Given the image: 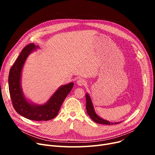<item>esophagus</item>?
<instances>
[{
  "mask_svg": "<svg viewBox=\"0 0 155 155\" xmlns=\"http://www.w3.org/2000/svg\"><path fill=\"white\" fill-rule=\"evenodd\" d=\"M77 84L79 86H84L87 84V82L84 79H79L77 81Z\"/></svg>",
  "mask_w": 155,
  "mask_h": 155,
  "instance_id": "esophagus-1",
  "label": "esophagus"
}]
</instances>
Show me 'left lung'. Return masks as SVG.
I'll return each instance as SVG.
<instances>
[{"label": "left lung", "mask_w": 155, "mask_h": 155, "mask_svg": "<svg viewBox=\"0 0 155 155\" xmlns=\"http://www.w3.org/2000/svg\"><path fill=\"white\" fill-rule=\"evenodd\" d=\"M86 98V109L87 114L88 116L91 117V118L95 122V123L97 124H105V125H112V124H117L119 123H120V122H118V123H112V122H109V120L103 119L102 118L100 117L98 115L95 113L93 104L92 102V100L91 99V97L89 96L88 94L85 95Z\"/></svg>", "instance_id": "obj_1"}]
</instances>
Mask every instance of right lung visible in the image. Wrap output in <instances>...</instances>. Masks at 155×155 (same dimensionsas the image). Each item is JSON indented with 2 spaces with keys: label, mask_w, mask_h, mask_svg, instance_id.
<instances>
[{
  "label": "right lung",
  "mask_w": 155,
  "mask_h": 155,
  "mask_svg": "<svg viewBox=\"0 0 155 155\" xmlns=\"http://www.w3.org/2000/svg\"><path fill=\"white\" fill-rule=\"evenodd\" d=\"M39 48L31 43L24 47L17 60L11 68L9 75V90L13 107L15 111L24 117L32 120H49L54 118L60 109L61 105L70 92L73 83L61 86L51 98L43 105L29 102L26 98L21 86L22 69L29 54Z\"/></svg>",
  "instance_id": "1"
}]
</instances>
